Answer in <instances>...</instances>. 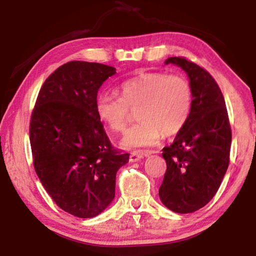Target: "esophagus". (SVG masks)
<instances>
[{"instance_id":"esophagus-1","label":"esophagus","mask_w":256,"mask_h":256,"mask_svg":"<svg viewBox=\"0 0 256 256\" xmlns=\"http://www.w3.org/2000/svg\"><path fill=\"white\" fill-rule=\"evenodd\" d=\"M144 157H146V154L140 152V151H133V152H131V154H130V162H136Z\"/></svg>"}]
</instances>
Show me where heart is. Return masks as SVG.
<instances>
[{
    "mask_svg": "<svg viewBox=\"0 0 256 256\" xmlns=\"http://www.w3.org/2000/svg\"><path fill=\"white\" fill-rule=\"evenodd\" d=\"M120 94L100 92L94 100L98 118L112 131L126 126L131 110H136L138 123L122 138L125 149H138L157 144L162 133H178L190 118L193 106L192 86L180 74L146 72L125 80Z\"/></svg>",
    "mask_w": 256,
    "mask_h": 256,
    "instance_id": "b5f03b06",
    "label": "heart"
}]
</instances>
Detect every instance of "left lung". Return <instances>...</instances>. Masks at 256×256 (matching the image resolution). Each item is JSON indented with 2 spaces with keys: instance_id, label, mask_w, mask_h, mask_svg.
Listing matches in <instances>:
<instances>
[{
  "instance_id": "obj_1",
  "label": "left lung",
  "mask_w": 256,
  "mask_h": 256,
  "mask_svg": "<svg viewBox=\"0 0 256 256\" xmlns=\"http://www.w3.org/2000/svg\"><path fill=\"white\" fill-rule=\"evenodd\" d=\"M180 66L192 86L193 106L185 126L162 149L167 170L159 198L168 209L190 214L210 202L229 164L232 130L222 90L209 72L185 58L164 64Z\"/></svg>"
}]
</instances>
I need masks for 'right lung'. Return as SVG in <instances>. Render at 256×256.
<instances>
[{
  "instance_id": "right-lung-1",
  "label": "right lung",
  "mask_w": 256,
  "mask_h": 256,
  "mask_svg": "<svg viewBox=\"0 0 256 256\" xmlns=\"http://www.w3.org/2000/svg\"><path fill=\"white\" fill-rule=\"evenodd\" d=\"M116 68L71 60L47 78L30 118L34 167L60 209L92 218L115 196L116 172L128 154L112 148L94 110L98 90Z\"/></svg>"
}]
</instances>
